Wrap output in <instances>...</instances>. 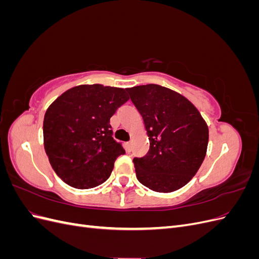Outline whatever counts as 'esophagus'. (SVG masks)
<instances>
[{"mask_svg":"<svg viewBox=\"0 0 259 259\" xmlns=\"http://www.w3.org/2000/svg\"><path fill=\"white\" fill-rule=\"evenodd\" d=\"M126 150H127L128 152L132 151V144H131V142L126 143Z\"/></svg>","mask_w":259,"mask_h":259,"instance_id":"obj_1","label":"esophagus"}]
</instances>
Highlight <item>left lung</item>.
<instances>
[{
    "instance_id": "left-lung-1",
    "label": "left lung",
    "mask_w": 259,
    "mask_h": 259,
    "mask_svg": "<svg viewBox=\"0 0 259 259\" xmlns=\"http://www.w3.org/2000/svg\"><path fill=\"white\" fill-rule=\"evenodd\" d=\"M149 136L148 153L133 160L140 184L173 192L195 175L205 158L208 128L198 109L178 93L156 84L127 89Z\"/></svg>"
}]
</instances>
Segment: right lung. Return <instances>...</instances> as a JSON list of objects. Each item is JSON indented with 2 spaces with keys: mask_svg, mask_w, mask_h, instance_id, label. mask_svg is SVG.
<instances>
[{
  "mask_svg": "<svg viewBox=\"0 0 259 259\" xmlns=\"http://www.w3.org/2000/svg\"><path fill=\"white\" fill-rule=\"evenodd\" d=\"M128 99L126 90L80 85L50 106L43 122L44 148L62 182L90 189L110 177L117 156L125 153L112 137L110 117Z\"/></svg>",
  "mask_w": 259,
  "mask_h": 259,
  "instance_id": "1",
  "label": "right lung"
}]
</instances>
